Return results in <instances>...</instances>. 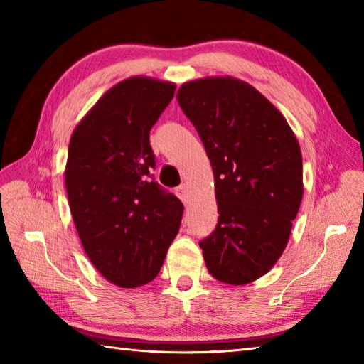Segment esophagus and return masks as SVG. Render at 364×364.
Returning <instances> with one entry per match:
<instances>
[{
  "label": "esophagus",
  "instance_id": "esophagus-1",
  "mask_svg": "<svg viewBox=\"0 0 364 364\" xmlns=\"http://www.w3.org/2000/svg\"><path fill=\"white\" fill-rule=\"evenodd\" d=\"M176 196L183 203L188 202V200H189V188L186 186V184H181V186L176 188Z\"/></svg>",
  "mask_w": 364,
  "mask_h": 364
}]
</instances>
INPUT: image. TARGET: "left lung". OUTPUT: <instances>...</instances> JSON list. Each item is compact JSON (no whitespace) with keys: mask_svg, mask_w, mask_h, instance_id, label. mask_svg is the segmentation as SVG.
I'll return each instance as SVG.
<instances>
[{"mask_svg":"<svg viewBox=\"0 0 364 364\" xmlns=\"http://www.w3.org/2000/svg\"><path fill=\"white\" fill-rule=\"evenodd\" d=\"M176 98L214 172L219 220L200 242L205 264L222 283H252L282 257L304 197L297 137L259 90L233 76L188 81Z\"/></svg>","mask_w":364,"mask_h":364,"instance_id":"obj_1","label":"left lung"}]
</instances>
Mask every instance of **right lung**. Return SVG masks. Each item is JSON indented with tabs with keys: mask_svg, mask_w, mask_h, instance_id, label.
Masks as SVG:
<instances>
[{
	"mask_svg": "<svg viewBox=\"0 0 364 364\" xmlns=\"http://www.w3.org/2000/svg\"><path fill=\"white\" fill-rule=\"evenodd\" d=\"M175 82L131 76L115 84L73 129L65 188L82 249L107 282L137 288L159 274L184 206L151 181L150 129Z\"/></svg>",
	"mask_w": 364,
	"mask_h": 364,
	"instance_id": "1",
	"label": "right lung"
}]
</instances>
